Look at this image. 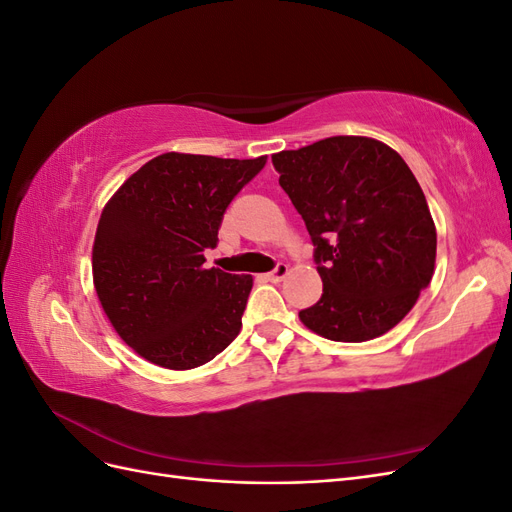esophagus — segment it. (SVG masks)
<instances>
[{
	"label": "esophagus",
	"instance_id": "1",
	"mask_svg": "<svg viewBox=\"0 0 512 512\" xmlns=\"http://www.w3.org/2000/svg\"><path fill=\"white\" fill-rule=\"evenodd\" d=\"M286 273H288V267L284 265V262H280V265H277L271 273H267V280L269 282H282L284 277H286Z\"/></svg>",
	"mask_w": 512,
	"mask_h": 512
}]
</instances>
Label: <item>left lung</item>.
<instances>
[{"label":"left lung","mask_w":512,"mask_h":512,"mask_svg":"<svg viewBox=\"0 0 512 512\" xmlns=\"http://www.w3.org/2000/svg\"><path fill=\"white\" fill-rule=\"evenodd\" d=\"M271 160L322 277V297L301 309V322L333 342L391 331L436 265V226L408 164L365 136H331Z\"/></svg>","instance_id":"left-lung-1"}]
</instances>
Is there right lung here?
<instances>
[{
    "label": "right lung",
    "instance_id": "right-lung-1",
    "mask_svg": "<svg viewBox=\"0 0 512 512\" xmlns=\"http://www.w3.org/2000/svg\"><path fill=\"white\" fill-rule=\"evenodd\" d=\"M267 164L192 153L149 160L108 200L91 269L104 314L149 363L194 369L241 331L252 275L205 269L224 213Z\"/></svg>",
    "mask_w": 512,
    "mask_h": 512
}]
</instances>
